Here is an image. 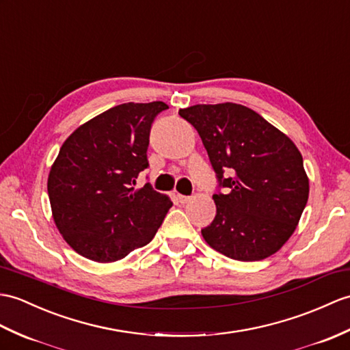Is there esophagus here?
<instances>
[{"mask_svg":"<svg viewBox=\"0 0 350 350\" xmlns=\"http://www.w3.org/2000/svg\"><path fill=\"white\" fill-rule=\"evenodd\" d=\"M177 200H178V202H182V204H186V202H188L191 198L186 197V195H180V193H178V195H177Z\"/></svg>","mask_w":350,"mask_h":350,"instance_id":"obj_1","label":"esophagus"}]
</instances>
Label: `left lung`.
Instances as JSON below:
<instances>
[{
  "mask_svg": "<svg viewBox=\"0 0 350 350\" xmlns=\"http://www.w3.org/2000/svg\"><path fill=\"white\" fill-rule=\"evenodd\" d=\"M178 115L198 131L225 188L213 195L215 221L201 230L207 245L247 262L280 250L308 200V177L294 142L241 104H197Z\"/></svg>",
  "mask_w": 350,
  "mask_h": 350,
  "instance_id": "obj_1",
  "label": "left lung"
}]
</instances>
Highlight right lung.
Instances as JSON below:
<instances>
[{"label": "right lung", "mask_w": 350, "mask_h": 350, "mask_svg": "<svg viewBox=\"0 0 350 350\" xmlns=\"http://www.w3.org/2000/svg\"><path fill=\"white\" fill-rule=\"evenodd\" d=\"M165 109L162 101L119 104L61 146L47 193L56 228L79 255L115 262L155 237L173 202L150 186L133 185L149 165L152 122Z\"/></svg>", "instance_id": "add662e5"}]
</instances>
